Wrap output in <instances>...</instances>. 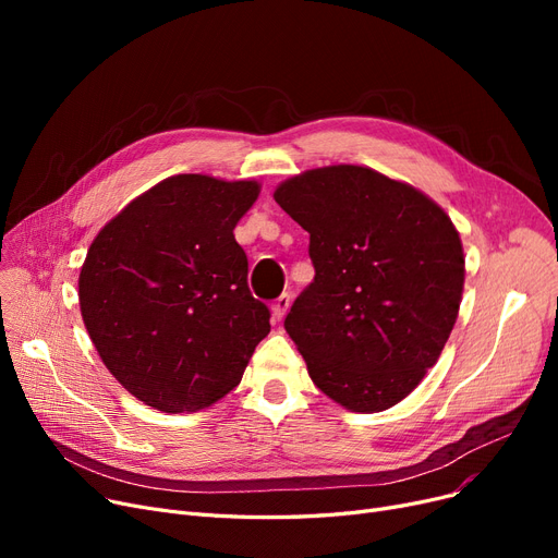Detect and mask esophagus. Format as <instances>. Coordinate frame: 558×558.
I'll use <instances>...</instances> for the list:
<instances>
[{"label":"esophagus","mask_w":558,"mask_h":558,"mask_svg":"<svg viewBox=\"0 0 558 558\" xmlns=\"http://www.w3.org/2000/svg\"><path fill=\"white\" fill-rule=\"evenodd\" d=\"M287 310H289V294H282V296H278V299L274 301V305H271L274 318L280 320V318L287 314Z\"/></svg>","instance_id":"34e87169"}]
</instances>
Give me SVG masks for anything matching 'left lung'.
<instances>
[{
    "mask_svg": "<svg viewBox=\"0 0 558 558\" xmlns=\"http://www.w3.org/2000/svg\"><path fill=\"white\" fill-rule=\"evenodd\" d=\"M274 198L310 232L314 264L284 330L320 391L350 412H385L421 385L454 328L457 228L416 187L357 165L310 169Z\"/></svg>",
    "mask_w": 558,
    "mask_h": 558,
    "instance_id": "left-lung-1",
    "label": "left lung"
}]
</instances>
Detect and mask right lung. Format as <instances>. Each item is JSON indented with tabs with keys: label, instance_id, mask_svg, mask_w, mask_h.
<instances>
[{
	"label": "right lung",
	"instance_id": "obj_1",
	"mask_svg": "<svg viewBox=\"0 0 558 558\" xmlns=\"http://www.w3.org/2000/svg\"><path fill=\"white\" fill-rule=\"evenodd\" d=\"M255 181L179 173L110 219L78 276L83 324L131 396L167 414L210 407L240 385L271 312L251 296L234 226Z\"/></svg>",
	"mask_w": 558,
	"mask_h": 558
}]
</instances>
